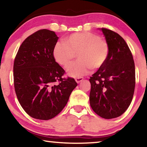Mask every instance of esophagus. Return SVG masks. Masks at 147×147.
Masks as SVG:
<instances>
[{"mask_svg":"<svg viewBox=\"0 0 147 147\" xmlns=\"http://www.w3.org/2000/svg\"><path fill=\"white\" fill-rule=\"evenodd\" d=\"M84 80V78L83 77H77L75 78V80L76 82L77 83H80V82H82V81Z\"/></svg>","mask_w":147,"mask_h":147,"instance_id":"1","label":"esophagus"}]
</instances>
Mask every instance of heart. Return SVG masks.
Masks as SVG:
<instances>
[{
  "mask_svg": "<svg viewBox=\"0 0 147 147\" xmlns=\"http://www.w3.org/2000/svg\"><path fill=\"white\" fill-rule=\"evenodd\" d=\"M63 42L55 44L53 55L58 64L67 67L77 54L79 59L67 68V73L73 77L84 75L92 68H101L108 58L109 44L96 33L75 32L65 37Z\"/></svg>",
  "mask_w": 147,
  "mask_h": 147,
  "instance_id": "1",
  "label": "heart"
}]
</instances>
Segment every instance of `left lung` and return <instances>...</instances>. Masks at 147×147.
Masks as SVG:
<instances>
[{
	"mask_svg": "<svg viewBox=\"0 0 147 147\" xmlns=\"http://www.w3.org/2000/svg\"><path fill=\"white\" fill-rule=\"evenodd\" d=\"M109 44L105 63L90 78V103L101 118L111 119L122 115L132 101L136 71L131 50L117 32L102 28Z\"/></svg>",
	"mask_w": 147,
	"mask_h": 147,
	"instance_id": "obj_1",
	"label": "left lung"
}]
</instances>
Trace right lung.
<instances>
[{
  "mask_svg": "<svg viewBox=\"0 0 147 147\" xmlns=\"http://www.w3.org/2000/svg\"><path fill=\"white\" fill-rule=\"evenodd\" d=\"M58 37L54 31L40 29L21 44L13 63V84L18 99L31 117L47 120L66 105L76 87L73 78H63L65 71L53 55Z\"/></svg>",
  "mask_w": 147,
  "mask_h": 147,
  "instance_id": "1",
  "label": "right lung"
}]
</instances>
